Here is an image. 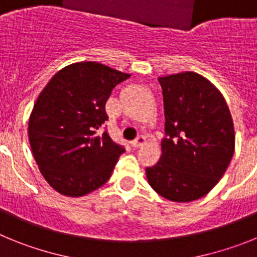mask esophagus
I'll return each mask as SVG.
<instances>
[{"mask_svg": "<svg viewBox=\"0 0 257 257\" xmlns=\"http://www.w3.org/2000/svg\"><path fill=\"white\" fill-rule=\"evenodd\" d=\"M145 143H147V139H145V136L140 135L138 136L135 140H133L131 142V145H133L134 148H140V147H143V145H145Z\"/></svg>", "mask_w": 257, "mask_h": 257, "instance_id": "esophagus-1", "label": "esophagus"}]
</instances>
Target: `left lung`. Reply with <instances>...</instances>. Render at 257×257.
Returning a JSON list of instances; mask_svg holds the SVG:
<instances>
[{
    "instance_id": "left-lung-1",
    "label": "left lung",
    "mask_w": 257,
    "mask_h": 257,
    "mask_svg": "<svg viewBox=\"0 0 257 257\" xmlns=\"http://www.w3.org/2000/svg\"><path fill=\"white\" fill-rule=\"evenodd\" d=\"M165 106L160 162L147 167L151 187L174 202L196 201L212 189L234 153L230 112L210 81L194 72L158 78Z\"/></svg>"
}]
</instances>
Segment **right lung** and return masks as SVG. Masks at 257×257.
Listing matches in <instances>:
<instances>
[{
	"label": "right lung",
	"instance_id": "1",
	"mask_svg": "<svg viewBox=\"0 0 257 257\" xmlns=\"http://www.w3.org/2000/svg\"><path fill=\"white\" fill-rule=\"evenodd\" d=\"M128 77L95 61L74 63L59 70L38 96L29 143L41 174L61 194L85 196L110 178L124 147L99 131L108 121L112 90Z\"/></svg>",
	"mask_w": 257,
	"mask_h": 257
}]
</instances>
